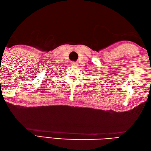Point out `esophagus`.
I'll return each mask as SVG.
<instances>
[{
	"mask_svg": "<svg viewBox=\"0 0 151 151\" xmlns=\"http://www.w3.org/2000/svg\"><path fill=\"white\" fill-rule=\"evenodd\" d=\"M71 65H77V64H76V62H72L71 63Z\"/></svg>",
	"mask_w": 151,
	"mask_h": 151,
	"instance_id": "34e87169",
	"label": "esophagus"
}]
</instances>
